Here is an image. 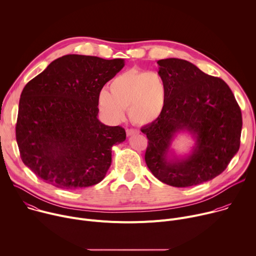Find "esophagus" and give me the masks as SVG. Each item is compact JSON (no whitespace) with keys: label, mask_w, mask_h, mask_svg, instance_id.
Returning <instances> with one entry per match:
<instances>
[{"label":"esophagus","mask_w":256,"mask_h":256,"mask_svg":"<svg viewBox=\"0 0 256 256\" xmlns=\"http://www.w3.org/2000/svg\"><path fill=\"white\" fill-rule=\"evenodd\" d=\"M138 134V130H134V128H126V136H132V134Z\"/></svg>","instance_id":"esophagus-1"}]
</instances>
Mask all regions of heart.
<instances>
[{
	"label": "heart",
	"mask_w": 256,
	"mask_h": 256,
	"mask_svg": "<svg viewBox=\"0 0 256 256\" xmlns=\"http://www.w3.org/2000/svg\"><path fill=\"white\" fill-rule=\"evenodd\" d=\"M107 90L99 94V108L110 122L124 120L128 108L130 118L136 124L155 122L164 110L167 87L162 76L156 72L126 70L116 76Z\"/></svg>",
	"instance_id": "obj_1"
}]
</instances>
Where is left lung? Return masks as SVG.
<instances>
[{"label": "left lung", "instance_id": "8db88e82", "mask_svg": "<svg viewBox=\"0 0 256 256\" xmlns=\"http://www.w3.org/2000/svg\"><path fill=\"white\" fill-rule=\"evenodd\" d=\"M167 87L161 116L140 128L147 134L144 161L153 175L175 188L212 180L228 166L240 147L242 116L229 86L180 58L157 62ZM179 131L196 138L192 153L169 160L170 142Z\"/></svg>", "mask_w": 256, "mask_h": 256}]
</instances>
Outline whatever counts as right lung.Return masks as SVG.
I'll return each mask as SVG.
<instances>
[{"label":"right lung","instance_id":"add662e5","mask_svg":"<svg viewBox=\"0 0 256 256\" xmlns=\"http://www.w3.org/2000/svg\"><path fill=\"white\" fill-rule=\"evenodd\" d=\"M124 66L122 58L66 54L24 87L16 140L23 163L46 184L79 190L105 177L112 146L126 134L99 122L98 99Z\"/></svg>","mask_w":256,"mask_h":256}]
</instances>
